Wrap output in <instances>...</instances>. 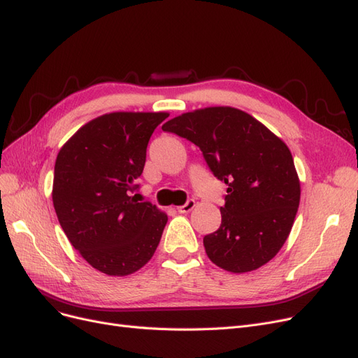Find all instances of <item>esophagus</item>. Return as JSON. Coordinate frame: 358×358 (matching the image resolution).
<instances>
[{
	"mask_svg": "<svg viewBox=\"0 0 358 358\" xmlns=\"http://www.w3.org/2000/svg\"><path fill=\"white\" fill-rule=\"evenodd\" d=\"M194 208H196V201H194V200H188L183 206H179L178 212H179V213H188V212H191Z\"/></svg>",
	"mask_w": 358,
	"mask_h": 358,
	"instance_id": "34e87169",
	"label": "esophagus"
}]
</instances>
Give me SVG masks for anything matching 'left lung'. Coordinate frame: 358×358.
<instances>
[{
	"instance_id": "left-lung-1",
	"label": "left lung",
	"mask_w": 358,
	"mask_h": 358,
	"mask_svg": "<svg viewBox=\"0 0 358 358\" xmlns=\"http://www.w3.org/2000/svg\"><path fill=\"white\" fill-rule=\"evenodd\" d=\"M162 129L197 145L229 187L221 227L203 239L210 262L231 273L268 263L288 239L300 203V179L284 140L230 106L182 113Z\"/></svg>"
}]
</instances>
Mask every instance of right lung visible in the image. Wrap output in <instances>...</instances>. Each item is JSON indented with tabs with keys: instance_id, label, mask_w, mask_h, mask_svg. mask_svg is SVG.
I'll return each mask as SVG.
<instances>
[{
	"instance_id": "add662e5",
	"label": "right lung",
	"mask_w": 358,
	"mask_h": 358,
	"mask_svg": "<svg viewBox=\"0 0 358 358\" xmlns=\"http://www.w3.org/2000/svg\"><path fill=\"white\" fill-rule=\"evenodd\" d=\"M167 112H113L80 127L59 149L52 200L70 243L94 268L127 276L157 251L167 213L131 192Z\"/></svg>"
}]
</instances>
